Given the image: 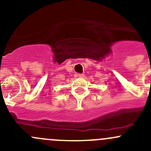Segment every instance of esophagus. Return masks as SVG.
Segmentation results:
<instances>
[{"label": "esophagus", "instance_id": "obj_1", "mask_svg": "<svg viewBox=\"0 0 151 151\" xmlns=\"http://www.w3.org/2000/svg\"><path fill=\"white\" fill-rule=\"evenodd\" d=\"M77 77H80V78H83L85 77L84 74H77Z\"/></svg>", "mask_w": 151, "mask_h": 151}]
</instances>
